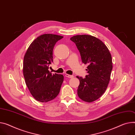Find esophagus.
I'll return each instance as SVG.
<instances>
[{
    "label": "esophagus",
    "instance_id": "34e87169",
    "mask_svg": "<svg viewBox=\"0 0 135 135\" xmlns=\"http://www.w3.org/2000/svg\"><path fill=\"white\" fill-rule=\"evenodd\" d=\"M65 76H66V77L68 78H73V77H74V76H73V75H69V74H66L65 75Z\"/></svg>",
    "mask_w": 135,
    "mask_h": 135
}]
</instances>
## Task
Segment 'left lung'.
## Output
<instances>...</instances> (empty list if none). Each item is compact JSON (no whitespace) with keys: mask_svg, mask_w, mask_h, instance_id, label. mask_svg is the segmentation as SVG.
Segmentation results:
<instances>
[{"mask_svg":"<svg viewBox=\"0 0 135 135\" xmlns=\"http://www.w3.org/2000/svg\"><path fill=\"white\" fill-rule=\"evenodd\" d=\"M79 51L82 62L88 64V73L80 80L78 95L87 102L97 100L105 91L113 69L112 57L108 48L100 39L89 35H75L70 39Z\"/></svg>","mask_w":135,"mask_h":135,"instance_id":"obj_1","label":"left lung"}]
</instances>
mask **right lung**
Wrapping results in <instances>:
<instances>
[{"mask_svg": "<svg viewBox=\"0 0 135 135\" xmlns=\"http://www.w3.org/2000/svg\"><path fill=\"white\" fill-rule=\"evenodd\" d=\"M64 36L42 34L30 45L24 56L23 74L25 83L34 99L40 102L53 100L58 95L64 81L62 74H52L49 65L53 62V51Z\"/></svg>", "mask_w": 135, "mask_h": 135, "instance_id": "add662e5", "label": "right lung"}]
</instances>
